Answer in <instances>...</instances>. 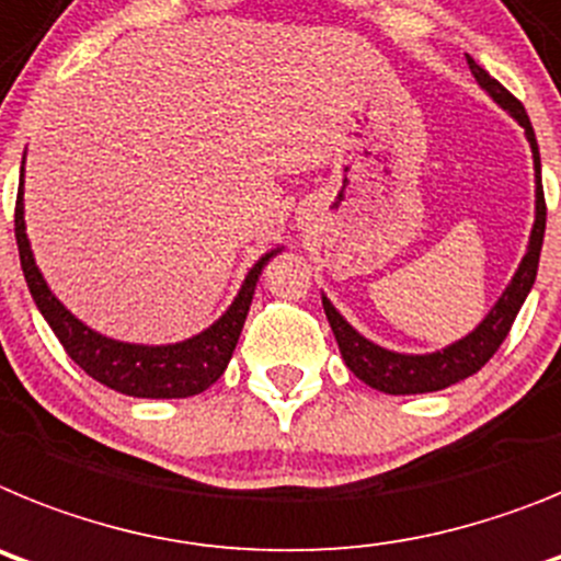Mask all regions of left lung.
<instances>
[{
    "instance_id": "1",
    "label": "left lung",
    "mask_w": 561,
    "mask_h": 561,
    "mask_svg": "<svg viewBox=\"0 0 561 561\" xmlns=\"http://www.w3.org/2000/svg\"><path fill=\"white\" fill-rule=\"evenodd\" d=\"M469 61L471 76L477 78V84L489 92V99L494 104L503 106L511 118L525 129V138L530 144V154H534V183H537V211H534V228L528 237V251H525L523 262L516 267V274L511 276L508 287L503 296L494 301V308L485 313V319L471 330L469 335L457 339L449 347L435 350V353H396L387 350L375 341L364 339L358 330L350 324L339 310L333 308V301L321 294V305L328 313L330 328H333L335 341H339L341 358L350 367L355 378H362L367 387L387 392V396H423V392H437L451 383L462 381L474 375L477 369H483L491 355L500 350V344L508 335L511 324H514L516 313L523 308V301L528 299L530 287L537 282L539 253H542L545 240V194H542V163H539V146L534 126L528 121V112L519 101L505 90L496 78H491L483 67L477 65L474 58L466 56Z\"/></svg>"
}]
</instances>
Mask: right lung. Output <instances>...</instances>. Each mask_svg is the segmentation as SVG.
<instances>
[{"instance_id":"1","label":"right lung","mask_w":561,"mask_h":561,"mask_svg":"<svg viewBox=\"0 0 561 561\" xmlns=\"http://www.w3.org/2000/svg\"><path fill=\"white\" fill-rule=\"evenodd\" d=\"M16 245L24 282L31 287L33 301L56 333V339L61 341L67 355L90 378L115 389L121 396L133 398H192L211 387L231 362L262 267L282 251L279 245L274 251L262 253L260 260L253 262L240 294L233 296L226 313L203 333L178 341V344H129V341L95 333L92 328H87L84 321L76 319L56 299V294L38 271L31 240H27V226H24V160L16 197Z\"/></svg>"}]
</instances>
